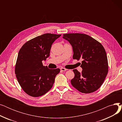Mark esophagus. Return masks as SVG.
<instances>
[{"mask_svg": "<svg viewBox=\"0 0 122 122\" xmlns=\"http://www.w3.org/2000/svg\"><path fill=\"white\" fill-rule=\"evenodd\" d=\"M60 70H61L62 71H67V70L66 69H65V68H63V67L61 68L60 69Z\"/></svg>", "mask_w": 122, "mask_h": 122, "instance_id": "34e87169", "label": "esophagus"}]
</instances>
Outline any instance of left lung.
I'll list each match as a JSON object with an SVG mask.
<instances>
[{
  "label": "left lung",
  "instance_id": "obj_1",
  "mask_svg": "<svg viewBox=\"0 0 122 122\" xmlns=\"http://www.w3.org/2000/svg\"><path fill=\"white\" fill-rule=\"evenodd\" d=\"M63 38L72 45L74 59H82L80 73L73 70L72 85L80 92L90 93L103 84L108 72L107 54L103 46L92 37L80 33L65 34Z\"/></svg>",
  "mask_w": 122,
  "mask_h": 122
}]
</instances>
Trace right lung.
<instances>
[{
    "label": "right lung",
    "mask_w": 122,
    "mask_h": 122,
    "mask_svg": "<svg viewBox=\"0 0 122 122\" xmlns=\"http://www.w3.org/2000/svg\"><path fill=\"white\" fill-rule=\"evenodd\" d=\"M61 35L45 34L25 42L19 50L15 72L23 90L33 97H39L52 88L59 68L43 65L50 55L52 43Z\"/></svg>",
    "instance_id": "add662e5"
}]
</instances>
